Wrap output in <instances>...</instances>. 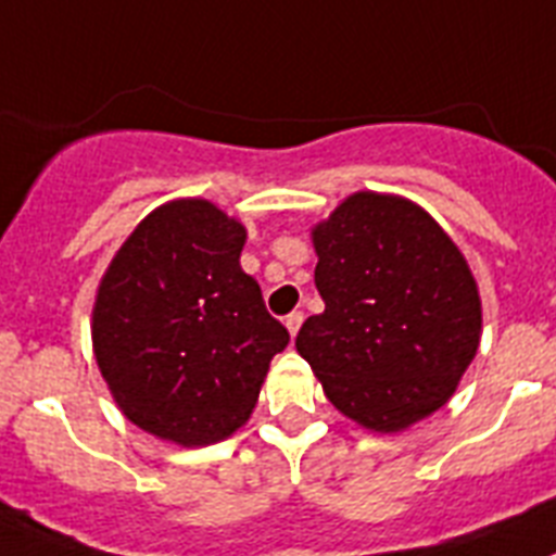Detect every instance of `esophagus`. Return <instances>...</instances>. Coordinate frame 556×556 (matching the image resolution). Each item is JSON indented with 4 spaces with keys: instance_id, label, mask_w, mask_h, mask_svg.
<instances>
[{
    "instance_id": "34e87169",
    "label": "esophagus",
    "mask_w": 556,
    "mask_h": 556,
    "mask_svg": "<svg viewBox=\"0 0 556 556\" xmlns=\"http://www.w3.org/2000/svg\"><path fill=\"white\" fill-rule=\"evenodd\" d=\"M283 324H287L289 334H292V338H295L298 329H301V324H304V312H289L287 318H283Z\"/></svg>"
}]
</instances>
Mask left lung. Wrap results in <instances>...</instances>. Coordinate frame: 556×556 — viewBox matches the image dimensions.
<instances>
[{
	"instance_id": "1",
	"label": "left lung",
	"mask_w": 556,
	"mask_h": 556,
	"mask_svg": "<svg viewBox=\"0 0 556 556\" xmlns=\"http://www.w3.org/2000/svg\"><path fill=\"white\" fill-rule=\"evenodd\" d=\"M324 312L298 355L343 417L406 432L446 406L483 332L480 289L446 229L403 195L357 190L312 227Z\"/></svg>"
}]
</instances>
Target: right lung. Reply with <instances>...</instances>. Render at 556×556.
<instances>
[{
  "label": "right lung",
  "instance_id": "1",
  "mask_svg": "<svg viewBox=\"0 0 556 556\" xmlns=\"http://www.w3.org/2000/svg\"><path fill=\"white\" fill-rule=\"evenodd\" d=\"M247 227L206 199L141 218L96 289L93 355L122 415L176 446L250 420L289 332L241 269Z\"/></svg>",
  "mask_w": 556,
  "mask_h": 556
}]
</instances>
